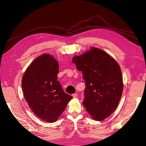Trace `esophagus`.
I'll return each instance as SVG.
<instances>
[{"label": "esophagus", "mask_w": 146, "mask_h": 146, "mask_svg": "<svg viewBox=\"0 0 146 146\" xmlns=\"http://www.w3.org/2000/svg\"><path fill=\"white\" fill-rule=\"evenodd\" d=\"M72 96H73V98H76L77 96H78V94H73L72 95Z\"/></svg>", "instance_id": "esophagus-1"}]
</instances>
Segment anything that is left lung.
Returning <instances> with one entry per match:
<instances>
[{"instance_id":"left-lung-1","label":"left lung","mask_w":146,"mask_h":146,"mask_svg":"<svg viewBox=\"0 0 146 146\" xmlns=\"http://www.w3.org/2000/svg\"><path fill=\"white\" fill-rule=\"evenodd\" d=\"M72 62L85 81L83 105L95 120L101 121L116 109L123 89L120 66L110 55L98 48L75 56Z\"/></svg>"}]
</instances>
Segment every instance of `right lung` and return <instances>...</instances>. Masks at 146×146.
<instances>
[{
    "label": "right lung",
    "instance_id": "right-lung-1",
    "mask_svg": "<svg viewBox=\"0 0 146 146\" xmlns=\"http://www.w3.org/2000/svg\"><path fill=\"white\" fill-rule=\"evenodd\" d=\"M58 66L52 55L44 54L31 63L21 81L29 107L39 119L49 123L57 120L72 99L57 81Z\"/></svg>",
    "mask_w": 146,
    "mask_h": 146
}]
</instances>
